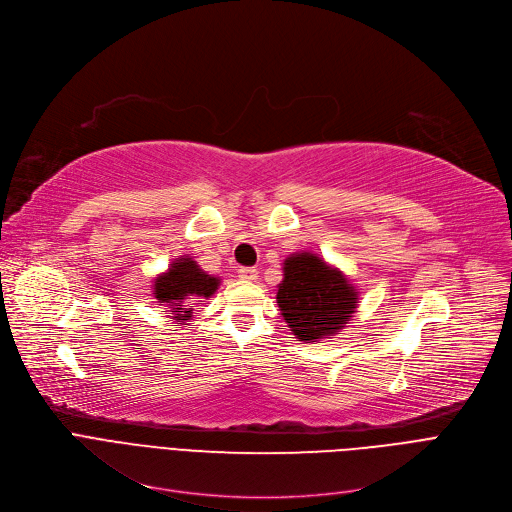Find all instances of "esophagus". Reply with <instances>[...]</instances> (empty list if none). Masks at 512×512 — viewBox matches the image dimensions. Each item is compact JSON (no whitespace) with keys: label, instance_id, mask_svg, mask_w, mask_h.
I'll return each mask as SVG.
<instances>
[{"label":"esophagus","instance_id":"esophagus-1","mask_svg":"<svg viewBox=\"0 0 512 512\" xmlns=\"http://www.w3.org/2000/svg\"><path fill=\"white\" fill-rule=\"evenodd\" d=\"M239 279H244V281H256V277H258V270L254 268V266H239Z\"/></svg>","mask_w":512,"mask_h":512}]
</instances>
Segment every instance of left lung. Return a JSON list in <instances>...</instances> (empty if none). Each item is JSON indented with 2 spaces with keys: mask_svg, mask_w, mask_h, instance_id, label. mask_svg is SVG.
Here are the masks:
<instances>
[{
  "mask_svg": "<svg viewBox=\"0 0 512 512\" xmlns=\"http://www.w3.org/2000/svg\"><path fill=\"white\" fill-rule=\"evenodd\" d=\"M277 304L291 328L304 343L337 335L357 306V291L341 270L330 268L310 252L293 254L285 260Z\"/></svg>",
  "mask_w": 512,
  "mask_h": 512,
  "instance_id": "obj_1",
  "label": "left lung"
}]
</instances>
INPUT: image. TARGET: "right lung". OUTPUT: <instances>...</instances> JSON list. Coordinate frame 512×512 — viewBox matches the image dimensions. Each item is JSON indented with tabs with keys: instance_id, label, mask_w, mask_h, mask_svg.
Returning <instances> with one entry per match:
<instances>
[{
	"instance_id": "add662e5",
	"label": "right lung",
	"mask_w": 512,
	"mask_h": 512,
	"mask_svg": "<svg viewBox=\"0 0 512 512\" xmlns=\"http://www.w3.org/2000/svg\"><path fill=\"white\" fill-rule=\"evenodd\" d=\"M219 287V279L206 275L192 258H179L165 275L155 279V297L161 306H169L173 318L182 324L192 318V302L210 297Z\"/></svg>"
}]
</instances>
